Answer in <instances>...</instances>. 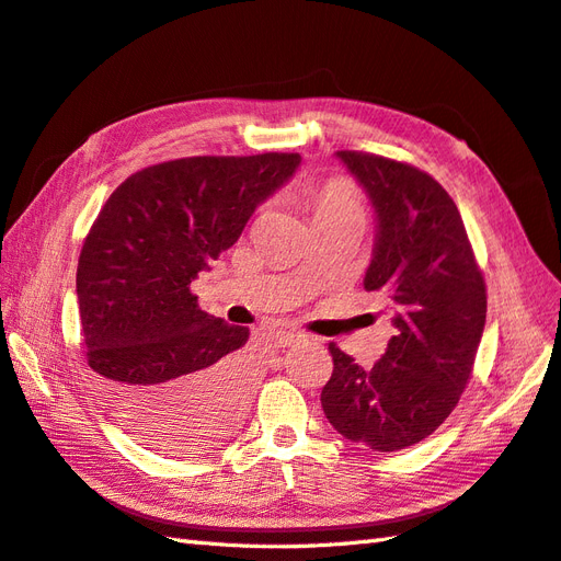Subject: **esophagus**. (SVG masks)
<instances>
[{
    "instance_id": "1",
    "label": "esophagus",
    "mask_w": 561,
    "mask_h": 561,
    "mask_svg": "<svg viewBox=\"0 0 561 561\" xmlns=\"http://www.w3.org/2000/svg\"><path fill=\"white\" fill-rule=\"evenodd\" d=\"M306 339V334L304 332H298V329H277L275 332V341L279 343V346H294V343H298V341H304Z\"/></svg>"
}]
</instances>
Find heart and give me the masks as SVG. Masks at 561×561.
<instances>
[{"instance_id": "1", "label": "heart", "mask_w": 561, "mask_h": 561, "mask_svg": "<svg viewBox=\"0 0 561 561\" xmlns=\"http://www.w3.org/2000/svg\"><path fill=\"white\" fill-rule=\"evenodd\" d=\"M310 206L314 210V218H320V215H327V213L363 208V201L348 180L336 178V180L324 182L322 186H314L310 192Z\"/></svg>"}]
</instances>
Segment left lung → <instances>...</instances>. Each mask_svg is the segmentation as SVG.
<instances>
[{"mask_svg": "<svg viewBox=\"0 0 561 561\" xmlns=\"http://www.w3.org/2000/svg\"><path fill=\"white\" fill-rule=\"evenodd\" d=\"M377 213L365 289L391 300L396 336L375 367L329 343L322 410L343 438L377 453L424 440L471 379L485 324V282L455 201L428 172L365 151H336Z\"/></svg>", "mask_w": 561, "mask_h": 561, "instance_id": "1", "label": "left lung"}]
</instances>
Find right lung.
Returning a JSON list of instances; mask_svg holds the SVG:
<instances>
[{"mask_svg": "<svg viewBox=\"0 0 561 561\" xmlns=\"http://www.w3.org/2000/svg\"><path fill=\"white\" fill-rule=\"evenodd\" d=\"M298 163L277 151L178 158L135 172L99 210L78 261L82 343L113 420L137 440L190 453L239 426L249 327L201 310L190 284Z\"/></svg>", "mask_w": 561, "mask_h": 561, "instance_id": "add662e5", "label": "right lung"}]
</instances>
